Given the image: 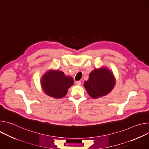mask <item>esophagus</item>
<instances>
[{
  "instance_id": "obj_1",
  "label": "esophagus",
  "mask_w": 149,
  "mask_h": 149,
  "mask_svg": "<svg viewBox=\"0 0 149 149\" xmlns=\"http://www.w3.org/2000/svg\"><path fill=\"white\" fill-rule=\"evenodd\" d=\"M75 84H76L77 85H78V86H81V81H75Z\"/></svg>"
}]
</instances>
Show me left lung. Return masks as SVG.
Listing matches in <instances>:
<instances>
[{"label":"left lung","instance_id":"8db88e82","mask_svg":"<svg viewBox=\"0 0 149 149\" xmlns=\"http://www.w3.org/2000/svg\"><path fill=\"white\" fill-rule=\"evenodd\" d=\"M89 76L88 81L84 82V87L89 95L93 98L107 95L115 85L113 73L106 68L95 69Z\"/></svg>","mask_w":149,"mask_h":149}]
</instances>
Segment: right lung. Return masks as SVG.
Wrapping results in <instances>:
<instances>
[{
    "label": "right lung",
    "instance_id": "add662e5",
    "mask_svg": "<svg viewBox=\"0 0 149 149\" xmlns=\"http://www.w3.org/2000/svg\"><path fill=\"white\" fill-rule=\"evenodd\" d=\"M73 84L71 77L65 76L62 71L58 70L48 71L41 79V86L45 94L56 98L64 97Z\"/></svg>",
    "mask_w": 149,
    "mask_h": 149
}]
</instances>
